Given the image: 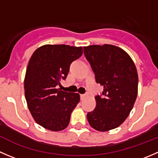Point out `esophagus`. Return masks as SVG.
Wrapping results in <instances>:
<instances>
[{"label":"esophagus","mask_w":158,"mask_h":158,"mask_svg":"<svg viewBox=\"0 0 158 158\" xmlns=\"http://www.w3.org/2000/svg\"><path fill=\"white\" fill-rule=\"evenodd\" d=\"M80 96H81V99L83 100V99H85V98H86L87 97H88V95H85V94H82V95H81Z\"/></svg>","instance_id":"obj_1"}]
</instances>
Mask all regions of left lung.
<instances>
[{"label": "left lung", "mask_w": 158, "mask_h": 158, "mask_svg": "<svg viewBox=\"0 0 158 158\" xmlns=\"http://www.w3.org/2000/svg\"><path fill=\"white\" fill-rule=\"evenodd\" d=\"M95 73V81L104 88L95 97V109L87 114L92 128L108 131L120 126L128 118L138 95V76L130 56L110 44L83 47Z\"/></svg>", "instance_id": "1"}]
</instances>
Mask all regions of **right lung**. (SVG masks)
<instances>
[{"label": "right lung", "instance_id": "1", "mask_svg": "<svg viewBox=\"0 0 158 158\" xmlns=\"http://www.w3.org/2000/svg\"><path fill=\"white\" fill-rule=\"evenodd\" d=\"M82 52V47L47 44L30 57L24 78L25 98L35 122L44 128L60 131L69 125L80 95L63 92L58 85L67 76L72 62Z\"/></svg>", "mask_w": 158, "mask_h": 158}]
</instances>
